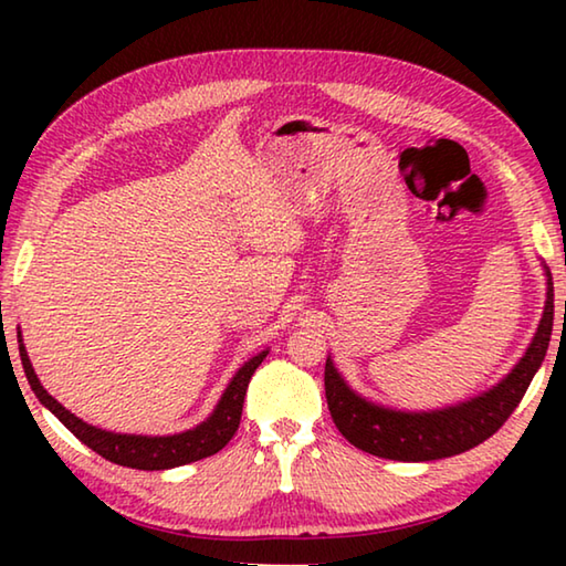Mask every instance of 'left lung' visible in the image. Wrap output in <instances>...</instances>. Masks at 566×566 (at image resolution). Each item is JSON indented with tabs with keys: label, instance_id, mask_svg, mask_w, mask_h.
Listing matches in <instances>:
<instances>
[{
	"label": "left lung",
	"instance_id": "8db88e82",
	"mask_svg": "<svg viewBox=\"0 0 566 566\" xmlns=\"http://www.w3.org/2000/svg\"><path fill=\"white\" fill-rule=\"evenodd\" d=\"M544 276H547V302L530 347L510 375L496 381L492 389L457 405L429 411L377 405L354 391L334 367L332 357H327L324 391H327L329 415L344 439H349L361 452L395 462H432V459L462 454L490 439L510 419L547 357L554 327V284L547 264H544Z\"/></svg>",
	"mask_w": 566,
	"mask_h": 566
}]
</instances>
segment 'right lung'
<instances>
[{
  "instance_id": "add662e5",
  "label": "right lung",
  "mask_w": 566,
  "mask_h": 566,
  "mask_svg": "<svg viewBox=\"0 0 566 566\" xmlns=\"http://www.w3.org/2000/svg\"><path fill=\"white\" fill-rule=\"evenodd\" d=\"M19 342V357H22V367L27 381H30L32 391L36 399L52 411V415L62 421V424L70 429V432L80 439L82 444H87L94 452L109 459L114 464L132 467V469H147V472H157V469H171L181 467L189 462H199V459L212 457L222 449L229 439L234 437L239 419H242V407H244V395L249 387V379H252L254 369L264 361L270 349L254 354L252 359H247L242 367L237 369V375L229 381L224 395L219 397L217 407L212 415L205 421H199L197 427L187 429V432L177 434H165V437H149V434H119V432H107V429L92 427L87 421L72 415L70 409H64L60 401H56L50 391L42 387L40 377L30 361V354L24 349L22 332L17 334Z\"/></svg>"
}]
</instances>
